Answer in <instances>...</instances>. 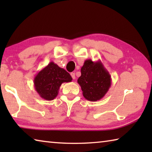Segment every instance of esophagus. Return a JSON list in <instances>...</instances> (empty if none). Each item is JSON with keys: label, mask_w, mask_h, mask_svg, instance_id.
I'll list each match as a JSON object with an SVG mask.
<instances>
[{"label": "esophagus", "mask_w": 152, "mask_h": 152, "mask_svg": "<svg viewBox=\"0 0 152 152\" xmlns=\"http://www.w3.org/2000/svg\"><path fill=\"white\" fill-rule=\"evenodd\" d=\"M70 75L72 76V78L73 79H75L76 78V75H75V73H74V72H72L70 74Z\"/></svg>", "instance_id": "34e87169"}]
</instances>
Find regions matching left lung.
Instances as JSON below:
<instances>
[{
	"label": "left lung",
	"mask_w": 152,
	"mask_h": 152,
	"mask_svg": "<svg viewBox=\"0 0 152 152\" xmlns=\"http://www.w3.org/2000/svg\"><path fill=\"white\" fill-rule=\"evenodd\" d=\"M82 94L86 100L95 102L104 96L111 86V76L101 60H86L78 79Z\"/></svg>",
	"instance_id": "1"
}]
</instances>
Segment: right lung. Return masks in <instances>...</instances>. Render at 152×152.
I'll list each match as a JSON object with an SVG mask.
<instances>
[{
  "label": "right lung",
  "mask_w": 152,
  "mask_h": 152,
  "mask_svg": "<svg viewBox=\"0 0 152 152\" xmlns=\"http://www.w3.org/2000/svg\"><path fill=\"white\" fill-rule=\"evenodd\" d=\"M72 80V78L68 72L51 61L36 74L33 83L35 91L41 98L46 101H52L58 96L61 84L70 82Z\"/></svg>",
  "instance_id": "1"
}]
</instances>
